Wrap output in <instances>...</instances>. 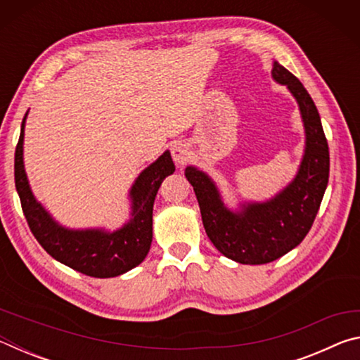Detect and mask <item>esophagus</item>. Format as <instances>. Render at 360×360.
Masks as SVG:
<instances>
[{
  "label": "esophagus",
  "mask_w": 360,
  "mask_h": 360,
  "mask_svg": "<svg viewBox=\"0 0 360 360\" xmlns=\"http://www.w3.org/2000/svg\"><path fill=\"white\" fill-rule=\"evenodd\" d=\"M172 157L178 167H184L191 158V148L184 141H176L172 146Z\"/></svg>",
  "instance_id": "esophagus-1"
}]
</instances>
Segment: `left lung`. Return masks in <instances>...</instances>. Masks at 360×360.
<instances>
[{"label":"left lung","mask_w":360,"mask_h":360,"mask_svg":"<svg viewBox=\"0 0 360 360\" xmlns=\"http://www.w3.org/2000/svg\"><path fill=\"white\" fill-rule=\"evenodd\" d=\"M271 77L295 98L304 130L303 155L292 181L264 202L241 200L231 208L208 173L195 165L186 168L208 238L225 257L245 265L268 264L300 245L328 182L330 158L318 108L303 84L283 65L273 62Z\"/></svg>","instance_id":"obj_1"}]
</instances>
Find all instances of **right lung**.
<instances>
[{
  "mask_svg": "<svg viewBox=\"0 0 360 360\" xmlns=\"http://www.w3.org/2000/svg\"><path fill=\"white\" fill-rule=\"evenodd\" d=\"M28 111L22 120L15 149L14 176L23 214L34 238L60 264L94 278H114L138 266L149 254L152 243L154 200L167 176L174 173L169 150L146 167L129 191L130 217L115 230L105 227L71 229L60 224L44 205L38 202L30 186L23 162V139Z\"/></svg>",
  "mask_w": 360,
  "mask_h": 360,
  "instance_id": "1",
  "label": "right lung"
}]
</instances>
